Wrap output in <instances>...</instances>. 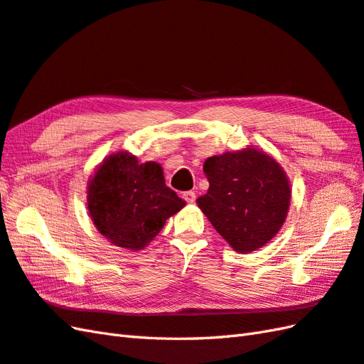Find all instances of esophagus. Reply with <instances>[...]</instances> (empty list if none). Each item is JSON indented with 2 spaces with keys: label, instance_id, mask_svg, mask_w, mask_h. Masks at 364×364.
I'll return each instance as SVG.
<instances>
[{
  "label": "esophagus",
  "instance_id": "obj_1",
  "mask_svg": "<svg viewBox=\"0 0 364 364\" xmlns=\"http://www.w3.org/2000/svg\"><path fill=\"white\" fill-rule=\"evenodd\" d=\"M184 200L189 203V205H192V203H196V198H197V196H196V192H192V191H188V192H184Z\"/></svg>",
  "mask_w": 364,
  "mask_h": 364
}]
</instances>
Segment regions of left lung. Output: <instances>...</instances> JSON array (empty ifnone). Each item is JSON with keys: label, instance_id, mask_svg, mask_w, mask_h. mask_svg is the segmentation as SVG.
I'll list each match as a JSON object with an SVG mask.
<instances>
[{"label": "left lung", "instance_id": "1", "mask_svg": "<svg viewBox=\"0 0 364 364\" xmlns=\"http://www.w3.org/2000/svg\"><path fill=\"white\" fill-rule=\"evenodd\" d=\"M203 171L209 189L197 205L234 251H256L281 231L290 209V180L265 150L225 151L208 158Z\"/></svg>", "mask_w": 364, "mask_h": 364}]
</instances>
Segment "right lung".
Masks as SVG:
<instances>
[{"instance_id":"right-lung-1","label":"right lung","mask_w":364,"mask_h":364,"mask_svg":"<svg viewBox=\"0 0 364 364\" xmlns=\"http://www.w3.org/2000/svg\"><path fill=\"white\" fill-rule=\"evenodd\" d=\"M87 205L92 223L109 243L139 251L186 201L167 188L161 166L155 161L141 164L122 150L105 156L90 176Z\"/></svg>"}]
</instances>
